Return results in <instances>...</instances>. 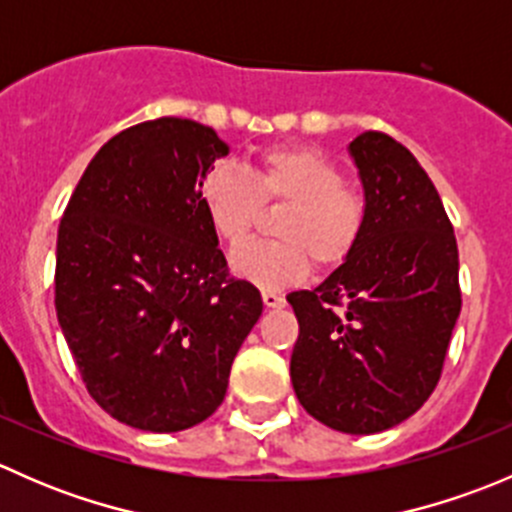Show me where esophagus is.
Here are the masks:
<instances>
[{"label":"esophagus","mask_w":512,"mask_h":512,"mask_svg":"<svg viewBox=\"0 0 512 512\" xmlns=\"http://www.w3.org/2000/svg\"><path fill=\"white\" fill-rule=\"evenodd\" d=\"M262 302H265V307H270V309L285 307V297L277 292H270V289H267V292H262Z\"/></svg>","instance_id":"1"}]
</instances>
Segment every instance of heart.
<instances>
[{"instance_id":"obj_1","label":"heart","mask_w":512,"mask_h":512,"mask_svg":"<svg viewBox=\"0 0 512 512\" xmlns=\"http://www.w3.org/2000/svg\"><path fill=\"white\" fill-rule=\"evenodd\" d=\"M198 198L215 235L235 247L260 225L262 210L285 208L272 232L277 240L252 242L232 255V267L265 289H285L309 267L332 272L359 247L369 220L366 195L332 156L314 146H270L250 175L215 163L205 170Z\"/></svg>"}]
</instances>
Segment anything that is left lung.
Here are the masks:
<instances>
[{"label": "left lung", "mask_w": 512, "mask_h": 512, "mask_svg": "<svg viewBox=\"0 0 512 512\" xmlns=\"http://www.w3.org/2000/svg\"><path fill=\"white\" fill-rule=\"evenodd\" d=\"M369 220L359 247L314 289L292 292L289 374L309 416L379 433L416 414L441 379L461 314L458 245L441 195L406 146L352 141Z\"/></svg>", "instance_id": "obj_1"}]
</instances>
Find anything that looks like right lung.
<instances>
[{
  "instance_id": "right-lung-1",
  "label": "right lung",
  "mask_w": 512,
  "mask_h": 512,
  "mask_svg": "<svg viewBox=\"0 0 512 512\" xmlns=\"http://www.w3.org/2000/svg\"><path fill=\"white\" fill-rule=\"evenodd\" d=\"M227 146L188 118L126 128L81 175L56 237L54 302L91 399L141 431L215 414L262 314L230 275L198 185Z\"/></svg>"
}]
</instances>
